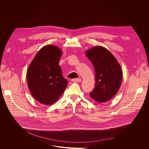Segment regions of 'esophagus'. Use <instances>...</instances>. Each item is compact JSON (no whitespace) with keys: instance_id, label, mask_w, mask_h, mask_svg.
I'll list each match as a JSON object with an SVG mask.
<instances>
[{"instance_id":"1","label":"esophagus","mask_w":149,"mask_h":149,"mask_svg":"<svg viewBox=\"0 0 149 149\" xmlns=\"http://www.w3.org/2000/svg\"><path fill=\"white\" fill-rule=\"evenodd\" d=\"M71 81L73 82H75V83H79L81 81V79L80 78H74V79H72Z\"/></svg>"}]
</instances>
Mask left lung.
Wrapping results in <instances>:
<instances>
[{"instance_id":"obj_1","label":"left lung","mask_w":149,"mask_h":149,"mask_svg":"<svg viewBox=\"0 0 149 149\" xmlns=\"http://www.w3.org/2000/svg\"><path fill=\"white\" fill-rule=\"evenodd\" d=\"M95 71V88L89 95L98 102H104L113 97L120 87L123 71L112 54L101 46L86 51Z\"/></svg>"}]
</instances>
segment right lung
Returning a JSON list of instances; mask_svg holds the SVG:
<instances>
[{
  "instance_id": "obj_1",
  "label": "right lung",
  "mask_w": 149,
  "mask_h": 149,
  "mask_svg": "<svg viewBox=\"0 0 149 149\" xmlns=\"http://www.w3.org/2000/svg\"><path fill=\"white\" fill-rule=\"evenodd\" d=\"M61 53L56 46L43 47L36 54L26 72L31 94L44 105H51L57 101L68 85L59 65Z\"/></svg>"
}]
</instances>
